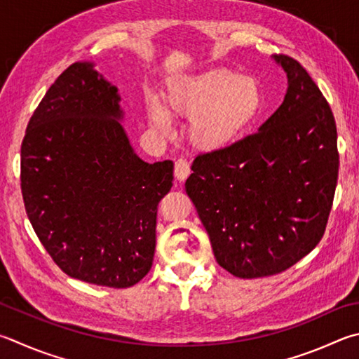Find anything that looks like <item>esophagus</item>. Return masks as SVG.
<instances>
[{"mask_svg": "<svg viewBox=\"0 0 359 359\" xmlns=\"http://www.w3.org/2000/svg\"><path fill=\"white\" fill-rule=\"evenodd\" d=\"M190 174H191L190 163H188L185 158H179L177 161H175V166H174L175 179H177V180H185Z\"/></svg>", "mask_w": 359, "mask_h": 359, "instance_id": "1", "label": "esophagus"}]
</instances>
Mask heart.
<instances>
[{
  "label": "heart",
  "mask_w": 359,
  "mask_h": 359,
  "mask_svg": "<svg viewBox=\"0 0 359 359\" xmlns=\"http://www.w3.org/2000/svg\"><path fill=\"white\" fill-rule=\"evenodd\" d=\"M264 103V88L257 78L229 69H208L169 81L165 105L149 100L147 114L163 133L171 128V116L190 119L191 144L213 152L238 140L256 122Z\"/></svg>",
  "instance_id": "b5f03b06"
}]
</instances>
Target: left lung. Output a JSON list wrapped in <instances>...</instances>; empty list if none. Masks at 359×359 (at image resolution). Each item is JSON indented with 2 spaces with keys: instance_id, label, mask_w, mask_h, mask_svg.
<instances>
[{
  "instance_id": "8db88e82",
  "label": "left lung",
  "mask_w": 359,
  "mask_h": 359,
  "mask_svg": "<svg viewBox=\"0 0 359 359\" xmlns=\"http://www.w3.org/2000/svg\"><path fill=\"white\" fill-rule=\"evenodd\" d=\"M273 57L287 74L281 107L257 133L198 155L185 182L215 259L243 279L278 275L314 250L337 185V132L327 99L298 61Z\"/></svg>"
}]
</instances>
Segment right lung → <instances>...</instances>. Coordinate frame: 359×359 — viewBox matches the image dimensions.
I'll list each match as a JSON object with an SVG mask.
<instances>
[{
  "instance_id": "add662e5",
  "label": "right lung",
  "mask_w": 359,
  "mask_h": 359,
  "mask_svg": "<svg viewBox=\"0 0 359 359\" xmlns=\"http://www.w3.org/2000/svg\"><path fill=\"white\" fill-rule=\"evenodd\" d=\"M117 88L93 62L51 84L22 142V194L36 236L80 281L132 287L152 266L158 202L171 160L142 161L121 126Z\"/></svg>"
}]
</instances>
